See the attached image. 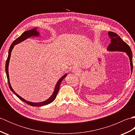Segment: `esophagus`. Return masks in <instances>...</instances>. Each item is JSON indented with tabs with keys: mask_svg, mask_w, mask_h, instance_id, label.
Segmentation results:
<instances>
[{
	"mask_svg": "<svg viewBox=\"0 0 135 135\" xmlns=\"http://www.w3.org/2000/svg\"><path fill=\"white\" fill-rule=\"evenodd\" d=\"M73 72L74 73H76V74H78V73H79L80 71H79V70L78 69V68L75 67L73 69Z\"/></svg>",
	"mask_w": 135,
	"mask_h": 135,
	"instance_id": "1",
	"label": "esophagus"
}]
</instances>
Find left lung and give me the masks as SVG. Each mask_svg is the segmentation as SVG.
Returning <instances> with one entry per match:
<instances>
[{"mask_svg":"<svg viewBox=\"0 0 135 135\" xmlns=\"http://www.w3.org/2000/svg\"><path fill=\"white\" fill-rule=\"evenodd\" d=\"M109 37L111 38V44L108 45L107 50L110 51H121L127 53L130 59L131 66V73L133 70L132 53V50L127 43H125L117 33L113 32H108Z\"/></svg>","mask_w":135,"mask_h":135,"instance_id":"left-lung-1","label":"left lung"}]
</instances>
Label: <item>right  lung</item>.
<instances>
[{"mask_svg": "<svg viewBox=\"0 0 135 135\" xmlns=\"http://www.w3.org/2000/svg\"><path fill=\"white\" fill-rule=\"evenodd\" d=\"M39 35V33L38 32V31H37V28H33L32 30H31L29 31H25L22 34V35L19 36L18 38H17L16 40H14L13 41V42L12 43V44L10 46V47L9 49V50H8V57H7V59L6 60V75H7V81H8V86H9L10 90L13 91V92L16 94V95L18 97V98L21 100L22 102H24V103H27V104H29L31 106H33V107H38V106H43V105H47L50 104L52 102H53L54 99H56V97L57 96V94L58 93V91L59 90V89H60V84H61V82H62V81L63 79L65 78V77L67 76V74H65L64 76H63L62 78L60 79L59 81H58V82L57 83V85L55 87V89H54V92L52 94V96H51L49 99H47V100H46L45 102H43L41 103H32V102H28L27 100H24L23 98H22L21 97H20L19 95H18L15 91L13 90V89L11 88L10 84V82H9V76H8V64H9V60H10V56H11V51H12L13 48L14 47V46L16 45V44H18L19 43H20L22 41H24L25 39H26L28 38H30V36H38Z\"/></svg>", "mask_w": 135, "mask_h": 135, "instance_id": "1", "label": "right lung"}]
</instances>
